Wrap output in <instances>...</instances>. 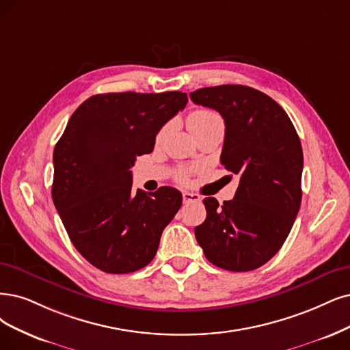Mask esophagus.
<instances>
[{
  "label": "esophagus",
  "mask_w": 350,
  "mask_h": 350,
  "mask_svg": "<svg viewBox=\"0 0 350 350\" xmlns=\"http://www.w3.org/2000/svg\"><path fill=\"white\" fill-rule=\"evenodd\" d=\"M202 198L196 193H190V191H183V202L190 203V202H200Z\"/></svg>",
  "instance_id": "esophagus-1"
}]
</instances>
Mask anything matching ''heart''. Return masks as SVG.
<instances>
[{
	"mask_svg": "<svg viewBox=\"0 0 350 350\" xmlns=\"http://www.w3.org/2000/svg\"><path fill=\"white\" fill-rule=\"evenodd\" d=\"M187 124L190 131L195 135L196 133L202 131V129H206L209 126H217V125H224V121L221 118V115H219L216 111L212 109H196L193 111L189 116H187ZM167 133V126L161 128V131L157 135V139L160 141ZM177 178L180 182H187L189 178V172L187 170H180L177 174Z\"/></svg>",
	"mask_w": 350,
	"mask_h": 350,
	"instance_id": "b5f03b06",
	"label": "heart"
}]
</instances>
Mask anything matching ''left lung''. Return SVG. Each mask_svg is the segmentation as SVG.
Here are the masks:
<instances>
[{
	"mask_svg": "<svg viewBox=\"0 0 350 350\" xmlns=\"http://www.w3.org/2000/svg\"><path fill=\"white\" fill-rule=\"evenodd\" d=\"M198 105L225 120L221 163L239 178L222 206L203 200L204 222L195 235L204 256L235 273L260 268L286 242L301 203L303 150L287 112L268 95L242 85L202 88Z\"/></svg>",
	"mask_w": 350,
	"mask_h": 350,
	"instance_id": "8db88e82",
	"label": "left lung"
}]
</instances>
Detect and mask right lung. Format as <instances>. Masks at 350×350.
<instances>
[{"label": "right lung", "mask_w": 350, "mask_h": 350, "mask_svg": "<svg viewBox=\"0 0 350 350\" xmlns=\"http://www.w3.org/2000/svg\"><path fill=\"white\" fill-rule=\"evenodd\" d=\"M187 103L183 92L99 94L81 103L53 151L51 198L79 254L108 274L152 261L182 193L133 190L131 168L161 126Z\"/></svg>", "instance_id": "1"}]
</instances>
